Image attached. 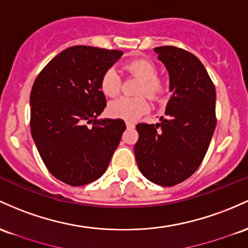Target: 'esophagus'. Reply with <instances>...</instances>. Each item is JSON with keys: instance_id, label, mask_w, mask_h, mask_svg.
Wrapping results in <instances>:
<instances>
[{"instance_id": "1", "label": "esophagus", "mask_w": 248, "mask_h": 248, "mask_svg": "<svg viewBox=\"0 0 248 248\" xmlns=\"http://www.w3.org/2000/svg\"><path fill=\"white\" fill-rule=\"evenodd\" d=\"M126 126H127V128H134L135 124L132 121H126Z\"/></svg>"}]
</instances>
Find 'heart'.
Returning <instances> with one entry per match:
<instances>
[{
    "label": "heart",
    "instance_id": "b5f03b06",
    "mask_svg": "<svg viewBox=\"0 0 248 248\" xmlns=\"http://www.w3.org/2000/svg\"><path fill=\"white\" fill-rule=\"evenodd\" d=\"M126 70L130 75L140 78L138 94H147L151 99L157 100L166 91V83L157 76L155 64L148 59H135L126 64ZM101 91L107 96H116L121 91V78L115 68H108L100 81ZM149 110L148 99L143 95L135 97H120L108 106V113L113 118L137 120Z\"/></svg>",
    "mask_w": 248,
    "mask_h": 248
}]
</instances>
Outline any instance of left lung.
<instances>
[{"label": "left lung", "mask_w": 248, "mask_h": 248, "mask_svg": "<svg viewBox=\"0 0 248 248\" xmlns=\"http://www.w3.org/2000/svg\"><path fill=\"white\" fill-rule=\"evenodd\" d=\"M170 74L172 92L161 122L138 124L139 170L160 186H174L198 170L216 129V87L195 55L185 49L154 48Z\"/></svg>", "instance_id": "1"}]
</instances>
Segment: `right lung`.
I'll list each match as a JSON object with an SVG mask.
<instances>
[{
  "label": "right lung",
  "mask_w": 248,
  "mask_h": 248,
  "mask_svg": "<svg viewBox=\"0 0 248 248\" xmlns=\"http://www.w3.org/2000/svg\"><path fill=\"white\" fill-rule=\"evenodd\" d=\"M122 54L88 46L67 48L32 84L31 137L49 172L64 184L83 186L97 180L118 148L124 121L97 116L106 107L102 74Z\"/></svg>",
  "instance_id": "1"
}]
</instances>
